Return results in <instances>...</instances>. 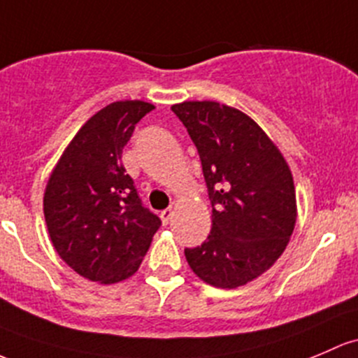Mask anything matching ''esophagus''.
<instances>
[{
    "label": "esophagus",
    "instance_id": "obj_1",
    "mask_svg": "<svg viewBox=\"0 0 358 358\" xmlns=\"http://www.w3.org/2000/svg\"><path fill=\"white\" fill-rule=\"evenodd\" d=\"M173 214H175V210H173L171 208H168V209L161 210V220H163V223H164V224H168L169 221L173 220Z\"/></svg>",
    "mask_w": 358,
    "mask_h": 358
}]
</instances>
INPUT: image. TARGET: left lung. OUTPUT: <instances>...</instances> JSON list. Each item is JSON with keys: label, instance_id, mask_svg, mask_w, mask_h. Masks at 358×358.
Returning a JSON list of instances; mask_svg holds the SVG:
<instances>
[{"label": "left lung", "instance_id": "left-lung-1", "mask_svg": "<svg viewBox=\"0 0 358 358\" xmlns=\"http://www.w3.org/2000/svg\"><path fill=\"white\" fill-rule=\"evenodd\" d=\"M171 111L197 148L213 206L209 236L185 248L187 262L213 287H242L287 248L296 220L292 171L242 111L214 101H187Z\"/></svg>", "mask_w": 358, "mask_h": 358}]
</instances>
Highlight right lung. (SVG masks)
I'll use <instances>...</instances> for the list:
<instances>
[{
  "mask_svg": "<svg viewBox=\"0 0 358 358\" xmlns=\"http://www.w3.org/2000/svg\"><path fill=\"white\" fill-rule=\"evenodd\" d=\"M144 101L103 108L75 135L44 194V217L59 257L80 276L118 283L141 266L161 220L142 204L122 154Z\"/></svg>",
  "mask_w": 358,
  "mask_h": 358,
  "instance_id": "right-lung-1",
  "label": "right lung"
}]
</instances>
